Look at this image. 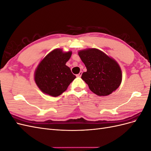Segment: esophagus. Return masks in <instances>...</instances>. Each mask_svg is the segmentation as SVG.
Listing matches in <instances>:
<instances>
[{
    "label": "esophagus",
    "instance_id": "1",
    "mask_svg": "<svg viewBox=\"0 0 151 151\" xmlns=\"http://www.w3.org/2000/svg\"><path fill=\"white\" fill-rule=\"evenodd\" d=\"M82 74H83V72H80L78 74H77V77H81V76H82Z\"/></svg>",
    "mask_w": 151,
    "mask_h": 151
}]
</instances>
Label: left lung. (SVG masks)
Segmentation results:
<instances>
[{
    "label": "left lung",
    "instance_id": "obj_1",
    "mask_svg": "<svg viewBox=\"0 0 151 151\" xmlns=\"http://www.w3.org/2000/svg\"><path fill=\"white\" fill-rule=\"evenodd\" d=\"M78 55L87 68L81 78L93 93L105 96L120 86L122 73L115 60L96 48L80 50Z\"/></svg>",
    "mask_w": 151,
    "mask_h": 151
}]
</instances>
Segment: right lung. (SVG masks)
Wrapping results in <instances>:
<instances>
[{"instance_id": "obj_1", "label": "right lung", "mask_w": 151, "mask_h": 151, "mask_svg": "<svg viewBox=\"0 0 151 151\" xmlns=\"http://www.w3.org/2000/svg\"><path fill=\"white\" fill-rule=\"evenodd\" d=\"M71 55L70 51L63 52L62 49L57 48L40 62L35 72V81L43 93L58 96L74 80L76 76L65 65Z\"/></svg>"}]
</instances>
